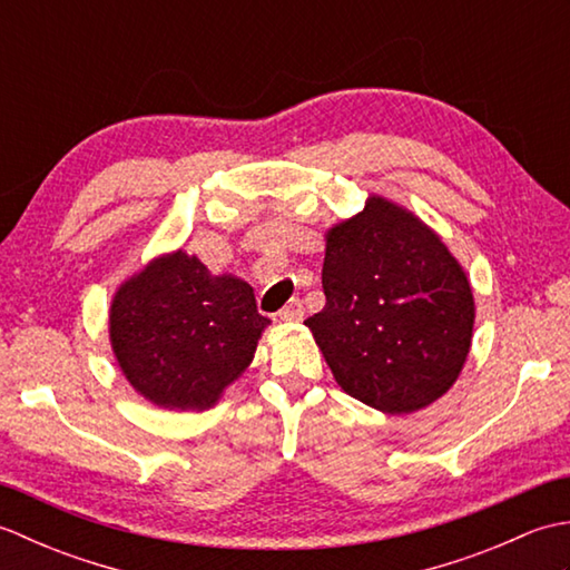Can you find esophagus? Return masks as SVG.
<instances>
[{
	"label": "esophagus",
	"mask_w": 570,
	"mask_h": 570,
	"mask_svg": "<svg viewBox=\"0 0 570 570\" xmlns=\"http://www.w3.org/2000/svg\"><path fill=\"white\" fill-rule=\"evenodd\" d=\"M304 313H306L304 304H301L298 298H292L282 311H278V316H282L284 321H301L304 318Z\"/></svg>",
	"instance_id": "esophagus-1"
}]
</instances>
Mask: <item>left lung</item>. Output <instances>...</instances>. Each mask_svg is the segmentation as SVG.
Wrapping results in <instances>:
<instances>
[{
	"label": "left lung",
	"instance_id": "1",
	"mask_svg": "<svg viewBox=\"0 0 570 570\" xmlns=\"http://www.w3.org/2000/svg\"><path fill=\"white\" fill-rule=\"evenodd\" d=\"M325 239V306L304 323L335 382L384 414L429 406L470 353L475 301L463 266L419 217L380 196Z\"/></svg>",
	"mask_w": 570,
	"mask_h": 570
}]
</instances>
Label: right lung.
Returning <instances> with one entry per match:
<instances>
[{"label":"right lung","mask_w":570,"mask_h":570,"mask_svg":"<svg viewBox=\"0 0 570 570\" xmlns=\"http://www.w3.org/2000/svg\"><path fill=\"white\" fill-rule=\"evenodd\" d=\"M266 325L247 282L213 276L180 249L119 286L110 308V341L129 384L156 406L184 411L220 399Z\"/></svg>","instance_id":"1"}]
</instances>
